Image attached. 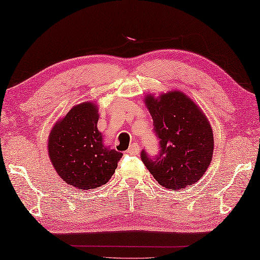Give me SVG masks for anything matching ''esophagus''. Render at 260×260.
<instances>
[{
	"label": "esophagus",
	"mask_w": 260,
	"mask_h": 260,
	"mask_svg": "<svg viewBox=\"0 0 260 260\" xmlns=\"http://www.w3.org/2000/svg\"><path fill=\"white\" fill-rule=\"evenodd\" d=\"M139 152V144L137 143H133L131 145L127 148V153H130V154H137Z\"/></svg>",
	"instance_id": "1"
}]
</instances>
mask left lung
I'll return each instance as SVG.
<instances>
[{
	"mask_svg": "<svg viewBox=\"0 0 260 260\" xmlns=\"http://www.w3.org/2000/svg\"><path fill=\"white\" fill-rule=\"evenodd\" d=\"M153 118L160 152L150 158L145 151L144 165L164 188L177 191L201 180L213 155V130L205 114L181 91L144 98Z\"/></svg>",
	"mask_w": 260,
	"mask_h": 260,
	"instance_id": "8db88e82",
	"label": "left lung"
}]
</instances>
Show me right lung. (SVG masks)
<instances>
[{"instance_id":"add662e5","label":"right lung","mask_w":260,"mask_h":260,"mask_svg":"<svg viewBox=\"0 0 260 260\" xmlns=\"http://www.w3.org/2000/svg\"><path fill=\"white\" fill-rule=\"evenodd\" d=\"M98 120L96 105L82 102L55 123L48 137L49 159L58 176L82 190L106 184L122 158L121 152L105 146Z\"/></svg>"}]
</instances>
